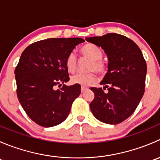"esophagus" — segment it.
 <instances>
[{"label": "esophagus", "instance_id": "esophagus-1", "mask_svg": "<svg viewBox=\"0 0 160 160\" xmlns=\"http://www.w3.org/2000/svg\"><path fill=\"white\" fill-rule=\"evenodd\" d=\"M88 88H86V87H81V93H83L84 91H86Z\"/></svg>", "mask_w": 160, "mask_h": 160}]
</instances>
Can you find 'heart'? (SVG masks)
I'll list each match as a JSON object with an SVG mask.
<instances>
[{
    "label": "heart",
    "mask_w": 160,
    "mask_h": 160,
    "mask_svg": "<svg viewBox=\"0 0 160 160\" xmlns=\"http://www.w3.org/2000/svg\"><path fill=\"white\" fill-rule=\"evenodd\" d=\"M81 53L84 57L91 60L88 70L90 72H78L72 75L70 78L71 83L78 84L82 87H88L95 83L98 80V76L95 71L100 74L104 73L106 71V66L101 59L103 56L102 50L93 44H87L81 49ZM77 59L75 53L71 52L66 59V67L70 72H73L77 69Z\"/></svg>",
    "instance_id": "1"
}]
</instances>
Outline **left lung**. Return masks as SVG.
Instances as JSON below:
<instances>
[{
    "instance_id": "left-lung-1",
    "label": "left lung",
    "mask_w": 160,
    "mask_h": 160,
    "mask_svg": "<svg viewBox=\"0 0 160 160\" xmlns=\"http://www.w3.org/2000/svg\"><path fill=\"white\" fill-rule=\"evenodd\" d=\"M86 40L101 47L108 59V70L100 83L104 87L90 88L94 93L92 114L104 123H121L133 114L144 94L146 60L138 46L124 35L108 33Z\"/></svg>"
}]
</instances>
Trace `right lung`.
Here are the masks:
<instances>
[{
	"label": "right lung",
	"instance_id": "add662e5",
	"mask_svg": "<svg viewBox=\"0 0 160 160\" xmlns=\"http://www.w3.org/2000/svg\"><path fill=\"white\" fill-rule=\"evenodd\" d=\"M83 42L80 38H48L32 43L22 52L14 70L18 98L38 125L49 128L62 123L80 94V85L64 83L70 80L67 57Z\"/></svg>",
	"mask_w": 160,
	"mask_h": 160
}]
</instances>
